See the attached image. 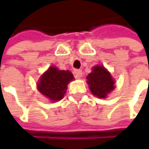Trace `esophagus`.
Masks as SVG:
<instances>
[{"instance_id": "obj_1", "label": "esophagus", "mask_w": 149, "mask_h": 149, "mask_svg": "<svg viewBox=\"0 0 149 149\" xmlns=\"http://www.w3.org/2000/svg\"><path fill=\"white\" fill-rule=\"evenodd\" d=\"M74 76L76 78H80L81 77H82V71L81 70H77V69H76L74 70Z\"/></svg>"}]
</instances>
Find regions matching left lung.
<instances>
[{
	"label": "left lung",
	"instance_id": "8db88e82",
	"mask_svg": "<svg viewBox=\"0 0 149 149\" xmlns=\"http://www.w3.org/2000/svg\"><path fill=\"white\" fill-rule=\"evenodd\" d=\"M86 78L91 93L99 98H106L108 94L115 89L113 77L103 65L94 66Z\"/></svg>",
	"mask_w": 149,
	"mask_h": 149
}]
</instances>
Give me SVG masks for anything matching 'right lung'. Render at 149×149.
Wrapping results in <instances>:
<instances>
[{
	"mask_svg": "<svg viewBox=\"0 0 149 149\" xmlns=\"http://www.w3.org/2000/svg\"><path fill=\"white\" fill-rule=\"evenodd\" d=\"M73 79L74 77L71 72L60 71L56 66H51L40 77L37 89L50 101H59L66 92L67 84Z\"/></svg>",
	"mask_w": 149,
	"mask_h": 149,
	"instance_id": "1",
	"label": "right lung"
}]
</instances>
